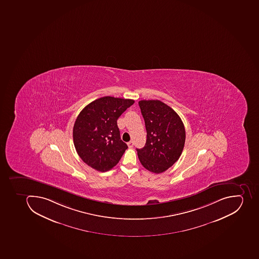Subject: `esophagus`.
I'll use <instances>...</instances> for the list:
<instances>
[{"mask_svg":"<svg viewBox=\"0 0 259 259\" xmlns=\"http://www.w3.org/2000/svg\"><path fill=\"white\" fill-rule=\"evenodd\" d=\"M127 145H128V147H133V146H134V142H128V143H127Z\"/></svg>","mask_w":259,"mask_h":259,"instance_id":"obj_1","label":"esophagus"}]
</instances>
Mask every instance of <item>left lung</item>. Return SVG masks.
I'll return each instance as SVG.
<instances>
[{
	"mask_svg": "<svg viewBox=\"0 0 259 259\" xmlns=\"http://www.w3.org/2000/svg\"><path fill=\"white\" fill-rule=\"evenodd\" d=\"M145 121L147 141L137 149L144 168L155 174L167 170L179 160L185 144L186 131L175 110L160 100L139 102Z\"/></svg>",
	"mask_w": 259,
	"mask_h": 259,
	"instance_id": "1",
	"label": "left lung"
}]
</instances>
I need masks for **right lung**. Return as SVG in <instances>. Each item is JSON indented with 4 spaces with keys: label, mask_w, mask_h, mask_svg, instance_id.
Returning <instances> with one entry per match:
<instances>
[{
    "label": "right lung",
    "mask_w": 259,
    "mask_h": 259,
    "mask_svg": "<svg viewBox=\"0 0 259 259\" xmlns=\"http://www.w3.org/2000/svg\"><path fill=\"white\" fill-rule=\"evenodd\" d=\"M134 103L133 99L105 96L88 104L78 115L74 146L89 166L106 172L117 164L128 148L120 139L117 119Z\"/></svg>",
    "instance_id": "right-lung-1"
}]
</instances>
